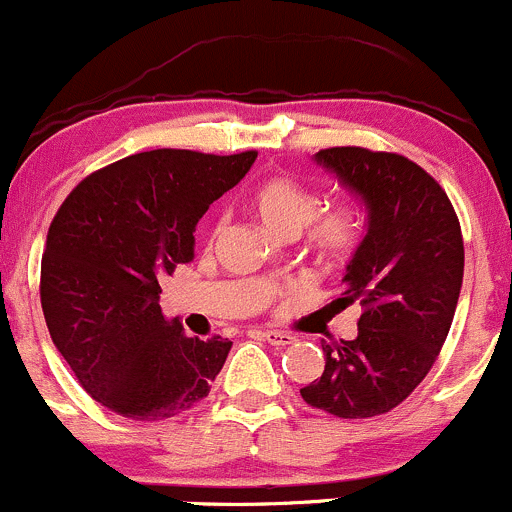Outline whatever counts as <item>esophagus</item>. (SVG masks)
Instances as JSON below:
<instances>
[{
    "mask_svg": "<svg viewBox=\"0 0 512 512\" xmlns=\"http://www.w3.org/2000/svg\"><path fill=\"white\" fill-rule=\"evenodd\" d=\"M263 339H266L271 346H290L295 342L293 334L278 332V329H266V332H263Z\"/></svg>",
    "mask_w": 512,
    "mask_h": 512,
    "instance_id": "34e87169",
    "label": "esophagus"
}]
</instances>
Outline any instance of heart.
<instances>
[{
    "mask_svg": "<svg viewBox=\"0 0 512 512\" xmlns=\"http://www.w3.org/2000/svg\"><path fill=\"white\" fill-rule=\"evenodd\" d=\"M251 207L263 227L278 236H298L310 224L307 246L322 261H342L364 239L366 219L359 202L342 200L320 210V192L288 175H271L258 183Z\"/></svg>",
    "mask_w": 512,
    "mask_h": 512,
    "instance_id": "heart-1",
    "label": "heart"
}]
</instances>
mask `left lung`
Segmentation results:
<instances>
[{"label":"left lung","mask_w":512,"mask_h":512,"mask_svg":"<svg viewBox=\"0 0 512 512\" xmlns=\"http://www.w3.org/2000/svg\"><path fill=\"white\" fill-rule=\"evenodd\" d=\"M364 200L368 229L329 307H361L359 337L322 344L324 373L300 388L312 408L344 420L398 408L437 361L452 327L464 239L442 185L400 153L334 146L317 153Z\"/></svg>","instance_id":"1"}]
</instances>
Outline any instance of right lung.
I'll use <instances>...</instances> for the list:
<instances>
[{
  "label": "right lung",
  "mask_w": 512,
  "mask_h": 512,
  "mask_svg": "<svg viewBox=\"0 0 512 512\" xmlns=\"http://www.w3.org/2000/svg\"><path fill=\"white\" fill-rule=\"evenodd\" d=\"M254 161L256 151L156 148L95 170L60 205L41 258L43 317L107 410L166 420L210 393L232 342L168 322L158 280L192 261L195 224Z\"/></svg>",
  "instance_id": "right-lung-1"
}]
</instances>
